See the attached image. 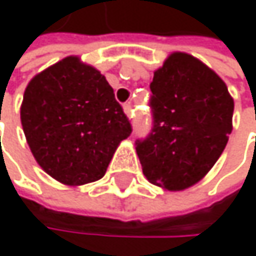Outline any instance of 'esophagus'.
Returning <instances> with one entry per match:
<instances>
[{
	"instance_id": "esophagus-1",
	"label": "esophagus",
	"mask_w": 256,
	"mask_h": 256,
	"mask_svg": "<svg viewBox=\"0 0 256 256\" xmlns=\"http://www.w3.org/2000/svg\"><path fill=\"white\" fill-rule=\"evenodd\" d=\"M123 111H124V114H126L128 117H132V116H133V114H132V104H130V102L123 105Z\"/></svg>"
}]
</instances>
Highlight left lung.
<instances>
[{"label":"left lung","mask_w":256,"mask_h":256,"mask_svg":"<svg viewBox=\"0 0 256 256\" xmlns=\"http://www.w3.org/2000/svg\"><path fill=\"white\" fill-rule=\"evenodd\" d=\"M150 88L154 128L136 146L142 172L163 190L184 191L204 178L222 154L234 99L212 68L184 52L166 58Z\"/></svg>","instance_id":"left-lung-1"}]
</instances>
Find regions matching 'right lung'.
I'll return each mask as SVG.
<instances>
[{"label": "right lung", "mask_w": 256, "mask_h": 256, "mask_svg": "<svg viewBox=\"0 0 256 256\" xmlns=\"http://www.w3.org/2000/svg\"><path fill=\"white\" fill-rule=\"evenodd\" d=\"M20 122L40 168L68 186L102 178L132 132L105 76L80 56H66L32 77Z\"/></svg>", "instance_id": "add662e5"}]
</instances>
